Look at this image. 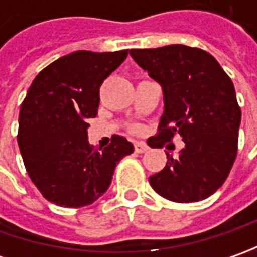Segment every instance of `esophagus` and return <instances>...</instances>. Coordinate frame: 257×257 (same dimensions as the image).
<instances>
[{
    "mask_svg": "<svg viewBox=\"0 0 257 257\" xmlns=\"http://www.w3.org/2000/svg\"><path fill=\"white\" fill-rule=\"evenodd\" d=\"M147 150H149L147 144L142 143V142L134 143V152H136V153H144V152H147Z\"/></svg>",
    "mask_w": 257,
    "mask_h": 257,
    "instance_id": "1",
    "label": "esophagus"
}]
</instances>
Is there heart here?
I'll return each mask as SVG.
<instances>
[{"mask_svg": "<svg viewBox=\"0 0 257 257\" xmlns=\"http://www.w3.org/2000/svg\"><path fill=\"white\" fill-rule=\"evenodd\" d=\"M133 130H134V132H136V128H133Z\"/></svg>", "mask_w": 257, "mask_h": 257, "instance_id": "heart-1", "label": "heart"}]
</instances>
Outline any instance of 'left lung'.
<instances>
[{
  "instance_id": "1",
  "label": "left lung",
  "mask_w": 257,
  "mask_h": 257,
  "mask_svg": "<svg viewBox=\"0 0 257 257\" xmlns=\"http://www.w3.org/2000/svg\"><path fill=\"white\" fill-rule=\"evenodd\" d=\"M133 60L163 88L164 113L152 147L179 134L177 159L149 177L156 192L176 203L200 202L227 179L237 154L242 111L230 77L207 51L174 44L130 50Z\"/></svg>"
}]
</instances>
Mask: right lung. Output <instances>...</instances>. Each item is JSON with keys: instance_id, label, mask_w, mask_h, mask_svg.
<instances>
[{"instance_id": "right-lung-1", "label": "right lung", "mask_w": 257, "mask_h": 257, "mask_svg": "<svg viewBox=\"0 0 257 257\" xmlns=\"http://www.w3.org/2000/svg\"><path fill=\"white\" fill-rule=\"evenodd\" d=\"M128 55L75 51L47 65L20 108L17 142L35 187L48 202L84 207L107 192L117 163L134 147L121 136L107 147L88 143V118L97 115L100 87Z\"/></svg>"}]
</instances>
